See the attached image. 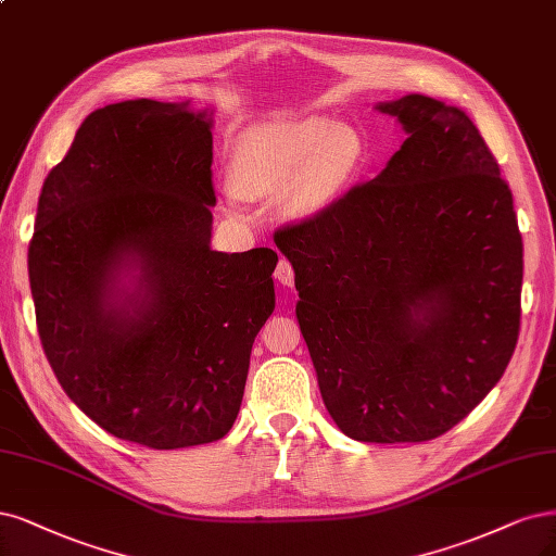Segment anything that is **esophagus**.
<instances>
[{
	"label": "esophagus",
	"instance_id": "obj_1",
	"mask_svg": "<svg viewBox=\"0 0 556 556\" xmlns=\"http://www.w3.org/2000/svg\"><path fill=\"white\" fill-rule=\"evenodd\" d=\"M276 280L280 282V285H285V287H292L294 285V266L290 264V260H280L278 262V266H276Z\"/></svg>",
	"mask_w": 556,
	"mask_h": 556
}]
</instances>
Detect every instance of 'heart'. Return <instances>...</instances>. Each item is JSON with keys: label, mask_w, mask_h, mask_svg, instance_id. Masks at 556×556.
Segmentation results:
<instances>
[{"label": "heart", "mask_w": 556, "mask_h": 556, "mask_svg": "<svg viewBox=\"0 0 556 556\" xmlns=\"http://www.w3.org/2000/svg\"><path fill=\"white\" fill-rule=\"evenodd\" d=\"M363 140L344 124L321 117L248 130L232 159L229 198L280 193L294 218H308L333 204L356 179Z\"/></svg>", "instance_id": "1"}]
</instances>
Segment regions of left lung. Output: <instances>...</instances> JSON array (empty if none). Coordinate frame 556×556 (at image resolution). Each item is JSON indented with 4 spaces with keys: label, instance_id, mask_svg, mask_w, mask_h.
Segmentation results:
<instances>
[{
    "label": "left lung",
    "instance_id": "1",
    "mask_svg": "<svg viewBox=\"0 0 556 556\" xmlns=\"http://www.w3.org/2000/svg\"><path fill=\"white\" fill-rule=\"evenodd\" d=\"M379 112L407 140L372 181L280 227L296 319L336 426L428 442L502 379L520 333L513 193L460 108L409 93Z\"/></svg>",
    "mask_w": 556,
    "mask_h": 556
}]
</instances>
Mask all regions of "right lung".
Returning a JSON list of instances; mask_svg holds the SVG:
<instances>
[{
	"label": "right lung",
	"mask_w": 556,
	"mask_h": 556,
	"mask_svg": "<svg viewBox=\"0 0 556 556\" xmlns=\"http://www.w3.org/2000/svg\"><path fill=\"white\" fill-rule=\"evenodd\" d=\"M212 114L151 99L91 112L43 181L29 285L50 368L105 432L149 448L235 426L276 308L271 248L212 251Z\"/></svg>",
	"instance_id": "1"
}]
</instances>
